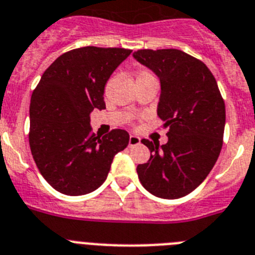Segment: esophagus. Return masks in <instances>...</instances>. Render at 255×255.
<instances>
[{
  "label": "esophagus",
  "instance_id": "esophagus-1",
  "mask_svg": "<svg viewBox=\"0 0 255 255\" xmlns=\"http://www.w3.org/2000/svg\"><path fill=\"white\" fill-rule=\"evenodd\" d=\"M139 143H140V138H139V136L130 135V138H129V145H130V147L139 144Z\"/></svg>",
  "mask_w": 255,
  "mask_h": 255
}]
</instances>
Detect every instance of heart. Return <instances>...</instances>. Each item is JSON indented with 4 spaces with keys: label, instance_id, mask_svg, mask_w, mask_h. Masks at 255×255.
I'll return each mask as SVG.
<instances>
[{
    "label": "heart",
    "instance_id": "b5f03b06",
    "mask_svg": "<svg viewBox=\"0 0 255 255\" xmlns=\"http://www.w3.org/2000/svg\"><path fill=\"white\" fill-rule=\"evenodd\" d=\"M144 76H152V75H151V73H149V72L142 71V72H140V73H139V75H138V77H144Z\"/></svg>",
    "mask_w": 255,
    "mask_h": 255
}]
</instances>
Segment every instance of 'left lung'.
Wrapping results in <instances>:
<instances>
[{"label":"left lung","mask_w":255,"mask_h":255,"mask_svg":"<svg viewBox=\"0 0 255 255\" xmlns=\"http://www.w3.org/2000/svg\"><path fill=\"white\" fill-rule=\"evenodd\" d=\"M132 56L160 78L157 115L169 129L166 144L143 139L151 157L136 173L152 195L179 199L197 188L218 160L225 102L208 67L184 51L144 49Z\"/></svg>","instance_id":"left-lung-1"}]
</instances>
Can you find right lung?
Segmentation results:
<instances>
[{
	"label": "right lung",
	"instance_id": "1",
	"mask_svg": "<svg viewBox=\"0 0 255 255\" xmlns=\"http://www.w3.org/2000/svg\"><path fill=\"white\" fill-rule=\"evenodd\" d=\"M131 50L86 46L60 55L43 72L29 106V145L50 186L68 196L101 187L129 132L91 131L90 113L104 110V86Z\"/></svg>",
	"mask_w": 255,
	"mask_h": 255
}]
</instances>
